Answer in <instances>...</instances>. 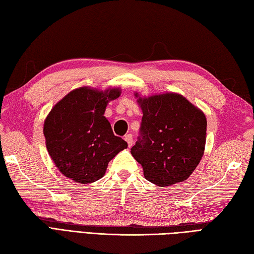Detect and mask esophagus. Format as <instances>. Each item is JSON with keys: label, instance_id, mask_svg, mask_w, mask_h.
I'll return each mask as SVG.
<instances>
[{"label": "esophagus", "instance_id": "esophagus-1", "mask_svg": "<svg viewBox=\"0 0 254 254\" xmlns=\"http://www.w3.org/2000/svg\"><path fill=\"white\" fill-rule=\"evenodd\" d=\"M124 139H126V142L127 143L128 147H131L133 145V135H132V134H127V135H124Z\"/></svg>", "mask_w": 254, "mask_h": 254}]
</instances>
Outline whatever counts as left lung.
<instances>
[{"mask_svg":"<svg viewBox=\"0 0 254 254\" xmlns=\"http://www.w3.org/2000/svg\"><path fill=\"white\" fill-rule=\"evenodd\" d=\"M137 102L143 118L131 154L142 165L145 179L158 187L187 180L204 154L205 115L175 93L138 97Z\"/></svg>","mask_w":254,"mask_h":254,"instance_id":"left-lung-1","label":"left lung"}]
</instances>
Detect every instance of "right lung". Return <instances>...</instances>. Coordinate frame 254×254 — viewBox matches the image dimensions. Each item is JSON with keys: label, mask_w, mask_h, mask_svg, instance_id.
<instances>
[{"label": "right lung", "mask_w": 254, "mask_h": 254, "mask_svg": "<svg viewBox=\"0 0 254 254\" xmlns=\"http://www.w3.org/2000/svg\"><path fill=\"white\" fill-rule=\"evenodd\" d=\"M120 95V88L79 87L69 91L46 118L48 153L68 179L84 185L99 180L108 163L127 147L104 116L108 102Z\"/></svg>", "instance_id": "1"}]
</instances>
